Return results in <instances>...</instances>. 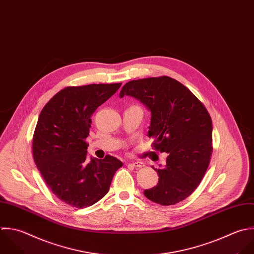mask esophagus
Wrapping results in <instances>:
<instances>
[{
	"mask_svg": "<svg viewBox=\"0 0 254 254\" xmlns=\"http://www.w3.org/2000/svg\"><path fill=\"white\" fill-rule=\"evenodd\" d=\"M130 164H131L133 167H135V168H141V167L144 166L143 162H140V161H133V162H131Z\"/></svg>",
	"mask_w": 254,
	"mask_h": 254,
	"instance_id": "obj_1",
	"label": "esophagus"
}]
</instances>
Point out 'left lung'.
<instances>
[{
  "instance_id": "left-lung-1",
  "label": "left lung",
  "mask_w": 254,
  "mask_h": 254,
  "mask_svg": "<svg viewBox=\"0 0 254 254\" xmlns=\"http://www.w3.org/2000/svg\"><path fill=\"white\" fill-rule=\"evenodd\" d=\"M130 96L151 113L148 136L153 147L168 154L156 186L144 196L162 206L189 197L202 181L211 159L212 119L205 106L183 84L168 76L127 82L120 98Z\"/></svg>"
}]
</instances>
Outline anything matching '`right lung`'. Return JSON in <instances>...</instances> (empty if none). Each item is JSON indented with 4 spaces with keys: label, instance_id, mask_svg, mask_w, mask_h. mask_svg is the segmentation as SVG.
<instances>
[{
    "label": "right lung",
    "instance_id": "right-lung-1",
    "mask_svg": "<svg viewBox=\"0 0 254 254\" xmlns=\"http://www.w3.org/2000/svg\"><path fill=\"white\" fill-rule=\"evenodd\" d=\"M91 84L67 87L42 109L32 139L34 162L52 193L62 202L83 209L100 201L108 192L118 158H87L86 138L94 112L121 87Z\"/></svg>",
    "mask_w": 254,
    "mask_h": 254
}]
</instances>
